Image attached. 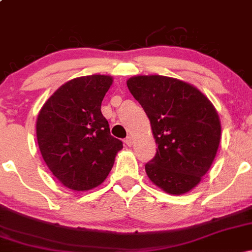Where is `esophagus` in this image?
<instances>
[{
	"mask_svg": "<svg viewBox=\"0 0 252 252\" xmlns=\"http://www.w3.org/2000/svg\"><path fill=\"white\" fill-rule=\"evenodd\" d=\"M124 142H126V146L131 147V146H132V143H134V141H132V137H131V136H128V137H126V140H124Z\"/></svg>",
	"mask_w": 252,
	"mask_h": 252,
	"instance_id": "esophagus-1",
	"label": "esophagus"
}]
</instances>
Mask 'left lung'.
<instances>
[{"label":"left lung","instance_id":"1","mask_svg":"<svg viewBox=\"0 0 252 252\" xmlns=\"http://www.w3.org/2000/svg\"><path fill=\"white\" fill-rule=\"evenodd\" d=\"M148 116L158 144L146 163L148 178L170 194L195 187L210 169L220 142V122L212 103L189 84L163 76L126 82Z\"/></svg>","mask_w":252,"mask_h":252}]
</instances>
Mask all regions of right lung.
Wrapping results in <instances>:
<instances>
[{"mask_svg":"<svg viewBox=\"0 0 252 252\" xmlns=\"http://www.w3.org/2000/svg\"><path fill=\"white\" fill-rule=\"evenodd\" d=\"M112 84L109 76H85L63 84L43 104L37 116L40 152L63 186L88 190L105 180L123 148L110 134L100 105Z\"/></svg>","mask_w":252,"mask_h":252,"instance_id":"add662e5","label":"right lung"}]
</instances>
